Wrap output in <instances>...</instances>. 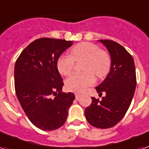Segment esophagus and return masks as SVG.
<instances>
[{
	"label": "esophagus",
	"mask_w": 149,
	"mask_h": 149,
	"mask_svg": "<svg viewBox=\"0 0 149 149\" xmlns=\"http://www.w3.org/2000/svg\"><path fill=\"white\" fill-rule=\"evenodd\" d=\"M75 96H76V99H77V100L79 99V97H80V95H78V94H76V95H75Z\"/></svg>",
	"instance_id": "obj_1"
}]
</instances>
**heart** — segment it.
<instances>
[{"label":"heart","mask_w":149,"mask_h":149,"mask_svg":"<svg viewBox=\"0 0 149 149\" xmlns=\"http://www.w3.org/2000/svg\"><path fill=\"white\" fill-rule=\"evenodd\" d=\"M71 56L63 54L57 61V69L62 75L68 76L72 72L75 61L85 60L83 73H74L65 81V87L70 91L82 93L95 84V77L102 78L109 73L111 58L106 52L97 45L89 42H82L70 50Z\"/></svg>","instance_id":"heart-1"}]
</instances>
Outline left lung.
<instances>
[{"instance_id":"left-lung-1","label":"left lung","mask_w":149,"mask_h":149,"mask_svg":"<svg viewBox=\"0 0 149 149\" xmlns=\"http://www.w3.org/2000/svg\"><path fill=\"white\" fill-rule=\"evenodd\" d=\"M107 48L111 58V68L104 81L95 87L102 101L92 97L91 105L85 109L90 124L106 129L114 127L124 116L130 107L136 88L134 61L124 47L109 40H98Z\"/></svg>"}]
</instances>
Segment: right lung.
Returning <instances> with one entry per match:
<instances>
[{
	"mask_svg": "<svg viewBox=\"0 0 149 149\" xmlns=\"http://www.w3.org/2000/svg\"><path fill=\"white\" fill-rule=\"evenodd\" d=\"M73 42L53 38L34 40L22 52L15 65V88L19 103L33 124L42 130L64 124L75 99L62 93V77L57 61Z\"/></svg>",
	"mask_w": 149,
	"mask_h": 149,
	"instance_id": "1",
	"label": "right lung"
}]
</instances>
